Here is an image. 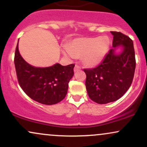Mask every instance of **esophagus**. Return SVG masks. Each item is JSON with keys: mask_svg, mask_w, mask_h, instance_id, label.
<instances>
[{"mask_svg": "<svg viewBox=\"0 0 147 147\" xmlns=\"http://www.w3.org/2000/svg\"><path fill=\"white\" fill-rule=\"evenodd\" d=\"M80 69H81L80 66H79L78 65H75V68H74V72H77V71H78V70H80Z\"/></svg>", "mask_w": 147, "mask_h": 147, "instance_id": "1", "label": "esophagus"}]
</instances>
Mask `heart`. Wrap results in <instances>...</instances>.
I'll use <instances>...</instances> for the list:
<instances>
[{
    "instance_id": "obj_1",
    "label": "heart",
    "mask_w": 147,
    "mask_h": 147,
    "mask_svg": "<svg viewBox=\"0 0 147 147\" xmlns=\"http://www.w3.org/2000/svg\"><path fill=\"white\" fill-rule=\"evenodd\" d=\"M110 45V38L107 36L78 38L68 45L65 52L72 58L83 56L86 64L96 66L104 59Z\"/></svg>"
}]
</instances>
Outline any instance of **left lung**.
Wrapping results in <instances>:
<instances>
[{
	"label": "left lung",
	"instance_id": "obj_1",
	"mask_svg": "<svg viewBox=\"0 0 147 147\" xmlns=\"http://www.w3.org/2000/svg\"><path fill=\"white\" fill-rule=\"evenodd\" d=\"M113 36V49L109 50L102 63L92 69H84L86 87L89 97L99 104L115 102L122 97L131 86L136 69L133 41L117 32ZM120 47V53L116 50Z\"/></svg>",
	"mask_w": 147,
	"mask_h": 147
}]
</instances>
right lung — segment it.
I'll list each match as a JSON object with an SVG mask.
<instances>
[{
	"label": "right lung",
	"mask_w": 147,
	"mask_h": 147,
	"mask_svg": "<svg viewBox=\"0 0 147 147\" xmlns=\"http://www.w3.org/2000/svg\"><path fill=\"white\" fill-rule=\"evenodd\" d=\"M14 64L20 86L33 100L45 105H52L66 96L68 83L73 77L74 64L37 68L23 59L18 50L15 51Z\"/></svg>",
	"instance_id": "right-lung-1"
}]
</instances>
